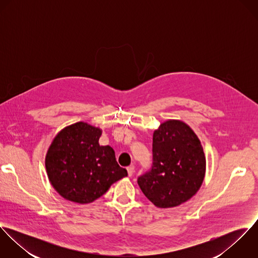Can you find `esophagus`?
Here are the masks:
<instances>
[{
  "instance_id": "1",
  "label": "esophagus",
  "mask_w": 258,
  "mask_h": 258,
  "mask_svg": "<svg viewBox=\"0 0 258 258\" xmlns=\"http://www.w3.org/2000/svg\"><path fill=\"white\" fill-rule=\"evenodd\" d=\"M127 172H128V176H129V177L133 176V174H134V172H135V167H134L133 165L129 166V167L127 168Z\"/></svg>"
}]
</instances>
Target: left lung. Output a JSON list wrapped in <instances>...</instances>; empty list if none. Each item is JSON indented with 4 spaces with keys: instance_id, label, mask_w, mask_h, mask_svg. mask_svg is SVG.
Returning a JSON list of instances; mask_svg holds the SVG:
<instances>
[{
    "instance_id": "obj_1",
    "label": "left lung",
    "mask_w": 258,
    "mask_h": 258,
    "mask_svg": "<svg viewBox=\"0 0 258 258\" xmlns=\"http://www.w3.org/2000/svg\"><path fill=\"white\" fill-rule=\"evenodd\" d=\"M200 139L183 121L169 119L154 131L153 166L138 184L157 208L182 205L200 189L206 175Z\"/></svg>"
}]
</instances>
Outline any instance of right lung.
Listing matches in <instances>:
<instances>
[{"instance_id": "add662e5", "label": "right lung", "mask_w": 258, "mask_h": 258, "mask_svg": "<svg viewBox=\"0 0 258 258\" xmlns=\"http://www.w3.org/2000/svg\"><path fill=\"white\" fill-rule=\"evenodd\" d=\"M102 130L76 122L60 130L45 156V169L53 188L66 200L89 204L103 196L111 184L127 176L110 146H100Z\"/></svg>"}]
</instances>
